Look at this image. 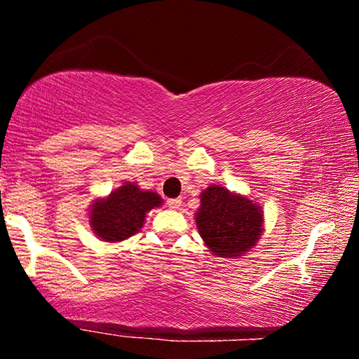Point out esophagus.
Instances as JSON below:
<instances>
[{
  "label": "esophagus",
  "instance_id": "obj_1",
  "mask_svg": "<svg viewBox=\"0 0 359 359\" xmlns=\"http://www.w3.org/2000/svg\"><path fill=\"white\" fill-rule=\"evenodd\" d=\"M182 205V199L180 198H175V199H168V208L169 209H179Z\"/></svg>",
  "mask_w": 359,
  "mask_h": 359
}]
</instances>
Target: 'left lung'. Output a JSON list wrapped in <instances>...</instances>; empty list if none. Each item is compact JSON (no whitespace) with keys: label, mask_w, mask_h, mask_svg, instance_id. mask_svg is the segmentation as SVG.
I'll return each instance as SVG.
<instances>
[{"label":"left lung","mask_w":359,"mask_h":359,"mask_svg":"<svg viewBox=\"0 0 359 359\" xmlns=\"http://www.w3.org/2000/svg\"><path fill=\"white\" fill-rule=\"evenodd\" d=\"M196 224L212 253L239 258L257 245L263 233V212L252 199L212 185L201 193Z\"/></svg>","instance_id":"8db88e82"}]
</instances>
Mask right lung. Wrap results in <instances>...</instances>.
I'll return each mask as SVG.
<instances>
[{
    "mask_svg": "<svg viewBox=\"0 0 359 359\" xmlns=\"http://www.w3.org/2000/svg\"><path fill=\"white\" fill-rule=\"evenodd\" d=\"M163 199L154 191H142L135 184H125L104 199H95L90 210V224L95 234L106 242H120L137 234L144 226L145 214L161 205Z\"/></svg>",
    "mask_w": 359,
    "mask_h": 359,
    "instance_id": "1",
    "label": "right lung"
}]
</instances>
